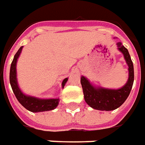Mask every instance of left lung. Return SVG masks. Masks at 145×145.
I'll list each match as a JSON object with an SVG mask.
<instances>
[{"instance_id":"left-lung-1","label":"left lung","mask_w":145,"mask_h":145,"mask_svg":"<svg viewBox=\"0 0 145 145\" xmlns=\"http://www.w3.org/2000/svg\"><path fill=\"white\" fill-rule=\"evenodd\" d=\"M118 50L123 54L129 66V79L126 84L118 90L105 89L103 88H95L84 77L81 76L80 84L82 85L85 102L91 107L99 110H113L118 108L124 103L129 96L134 80L133 65L130 55L126 48L121 42L117 43Z\"/></svg>"}]
</instances>
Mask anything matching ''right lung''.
Here are the masks:
<instances>
[{"label": "right lung", "instance_id": "obj_1", "mask_svg": "<svg viewBox=\"0 0 145 145\" xmlns=\"http://www.w3.org/2000/svg\"><path fill=\"white\" fill-rule=\"evenodd\" d=\"M23 46H21L17 53L14 56L13 61L11 64L10 68L9 80L10 84L12 87V89L13 91L17 100L20 102L24 107L28 110L31 112H42V111H47L51 110L57 107L58 105L59 99H40L37 98L31 97V96H27L21 92L17 84V80H16V61L18 57L20 54ZM68 78H65L62 81V88L67 82Z\"/></svg>", "mask_w": 145, "mask_h": 145}]
</instances>
